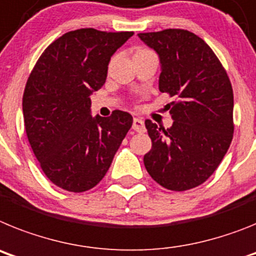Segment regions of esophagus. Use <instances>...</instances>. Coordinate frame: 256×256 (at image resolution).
I'll list each match as a JSON object with an SVG mask.
<instances>
[{
	"instance_id": "1",
	"label": "esophagus",
	"mask_w": 256,
	"mask_h": 256,
	"mask_svg": "<svg viewBox=\"0 0 256 256\" xmlns=\"http://www.w3.org/2000/svg\"><path fill=\"white\" fill-rule=\"evenodd\" d=\"M132 128L135 131H138V132H144L146 131V126H144L143 120L139 118V117L134 118V121H132Z\"/></svg>"
}]
</instances>
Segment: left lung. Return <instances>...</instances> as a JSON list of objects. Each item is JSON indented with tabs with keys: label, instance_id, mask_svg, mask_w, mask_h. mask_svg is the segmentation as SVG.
Segmentation results:
<instances>
[{
	"label": "left lung",
	"instance_id": "obj_1",
	"mask_svg": "<svg viewBox=\"0 0 256 256\" xmlns=\"http://www.w3.org/2000/svg\"><path fill=\"white\" fill-rule=\"evenodd\" d=\"M158 55V88L176 98L168 104V128L146 120L152 148L144 166L170 190H186L212 175L233 138V90L214 51L184 30L139 33Z\"/></svg>",
	"mask_w": 256,
	"mask_h": 256
}]
</instances>
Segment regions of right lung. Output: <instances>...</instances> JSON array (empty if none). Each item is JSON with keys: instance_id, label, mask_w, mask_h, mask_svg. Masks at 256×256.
I'll return each mask as SVG.
<instances>
[{"instance_id": "obj_1", "label": "right lung", "mask_w": 256, "mask_h": 256, "mask_svg": "<svg viewBox=\"0 0 256 256\" xmlns=\"http://www.w3.org/2000/svg\"><path fill=\"white\" fill-rule=\"evenodd\" d=\"M132 34L70 30L48 46L26 81V136L42 171L63 190L80 193L96 186L132 125L124 110L92 117L90 99L106 84L112 55Z\"/></svg>"}]
</instances>
